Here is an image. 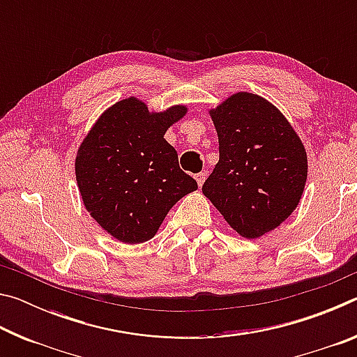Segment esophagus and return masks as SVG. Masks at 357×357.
Returning <instances> with one entry per match:
<instances>
[{"mask_svg": "<svg viewBox=\"0 0 357 357\" xmlns=\"http://www.w3.org/2000/svg\"><path fill=\"white\" fill-rule=\"evenodd\" d=\"M195 179H197V183H198V185H203V183H204V179H206V173L204 172H202V173H197L195 174Z\"/></svg>", "mask_w": 357, "mask_h": 357, "instance_id": "esophagus-1", "label": "esophagus"}]
</instances>
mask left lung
<instances>
[{
  "mask_svg": "<svg viewBox=\"0 0 357 357\" xmlns=\"http://www.w3.org/2000/svg\"><path fill=\"white\" fill-rule=\"evenodd\" d=\"M219 162L203 193L229 227L247 239L288 219L307 181V154L291 124L252 93H236L211 110Z\"/></svg>",
  "mask_w": 357,
  "mask_h": 357,
  "instance_id": "1",
  "label": "left lung"
}]
</instances>
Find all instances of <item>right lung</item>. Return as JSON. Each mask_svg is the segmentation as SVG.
I'll list each match as a JSON object with an SVG mask.
<instances>
[{"label":"right lung","instance_id":"add662e5","mask_svg":"<svg viewBox=\"0 0 357 357\" xmlns=\"http://www.w3.org/2000/svg\"><path fill=\"white\" fill-rule=\"evenodd\" d=\"M185 112L176 105L149 113L135 98L119 100L102 113L78 148L75 176L84 206L121 243L153 238L168 211L198 189L164 138Z\"/></svg>","mask_w":357,"mask_h":357}]
</instances>
